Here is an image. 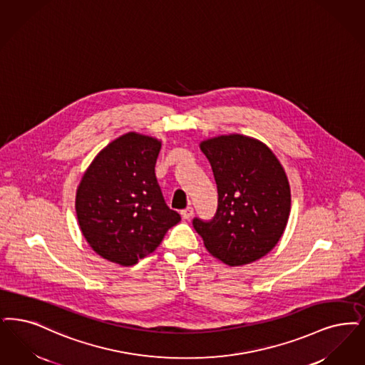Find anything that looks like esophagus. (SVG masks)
<instances>
[{
	"instance_id": "esophagus-1",
	"label": "esophagus",
	"mask_w": 365,
	"mask_h": 365,
	"mask_svg": "<svg viewBox=\"0 0 365 365\" xmlns=\"http://www.w3.org/2000/svg\"><path fill=\"white\" fill-rule=\"evenodd\" d=\"M180 215H182V217L185 220L191 219L192 215H194V209H192L191 206H187L186 209H183V210L180 212Z\"/></svg>"
}]
</instances>
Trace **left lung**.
I'll use <instances>...</instances> for the list:
<instances>
[{"instance_id":"8db88e82","label":"left lung","mask_w":365,"mask_h":365,"mask_svg":"<svg viewBox=\"0 0 365 365\" xmlns=\"http://www.w3.org/2000/svg\"><path fill=\"white\" fill-rule=\"evenodd\" d=\"M217 185L219 205L210 221L192 220L206 250L230 266L261 259L277 245L291 212V189L276 155L242 134L200 144Z\"/></svg>"}]
</instances>
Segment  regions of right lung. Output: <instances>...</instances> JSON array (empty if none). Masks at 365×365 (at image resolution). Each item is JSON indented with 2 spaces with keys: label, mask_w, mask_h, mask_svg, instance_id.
I'll list each match as a JSON object with an SVG mask.
<instances>
[{
  "label": "right lung",
  "mask_w": 365,
  "mask_h": 365,
  "mask_svg": "<svg viewBox=\"0 0 365 365\" xmlns=\"http://www.w3.org/2000/svg\"><path fill=\"white\" fill-rule=\"evenodd\" d=\"M158 138L126 133L98 153L76 192V213L88 245L110 262L130 266L153 252L180 221L155 175Z\"/></svg>",
  "instance_id": "obj_1"
}]
</instances>
